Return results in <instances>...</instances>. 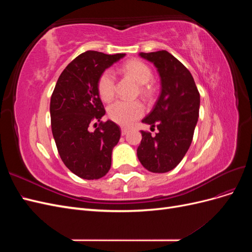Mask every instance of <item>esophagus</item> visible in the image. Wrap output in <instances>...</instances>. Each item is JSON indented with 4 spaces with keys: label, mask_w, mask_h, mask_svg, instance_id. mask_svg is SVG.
I'll return each mask as SVG.
<instances>
[{
    "label": "esophagus",
    "mask_w": 252,
    "mask_h": 252,
    "mask_svg": "<svg viewBox=\"0 0 252 252\" xmlns=\"http://www.w3.org/2000/svg\"><path fill=\"white\" fill-rule=\"evenodd\" d=\"M121 132H122V135H125V134L128 133V129L127 128H122Z\"/></svg>",
    "instance_id": "1"
}]
</instances>
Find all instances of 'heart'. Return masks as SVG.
<instances>
[{
    "label": "heart",
    "instance_id": "1",
    "mask_svg": "<svg viewBox=\"0 0 252 252\" xmlns=\"http://www.w3.org/2000/svg\"><path fill=\"white\" fill-rule=\"evenodd\" d=\"M123 70L132 77L141 85L143 95L150 94V87L147 85L152 79L150 67L139 60H131L123 66ZM97 91L104 101H110L116 94V77L111 70L104 71L97 82ZM144 113L142 103L138 101L119 100L114 102L108 109V114L112 121L123 126L130 125Z\"/></svg>",
    "mask_w": 252,
    "mask_h": 252
}]
</instances>
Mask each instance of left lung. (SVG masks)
I'll return each instance as SVG.
<instances>
[{"label": "left lung", "instance_id": "1", "mask_svg": "<svg viewBox=\"0 0 252 252\" xmlns=\"http://www.w3.org/2000/svg\"><path fill=\"white\" fill-rule=\"evenodd\" d=\"M154 64L161 78V94L154 109L142 122L158 132L141 131L139 161L155 173L168 172L185 157L192 142L200 109V94L191 73L166 50L140 52Z\"/></svg>", "mask_w": 252, "mask_h": 252}]
</instances>
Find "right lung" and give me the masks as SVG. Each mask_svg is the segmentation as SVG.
<instances>
[{"label": "right lung", "instance_id": "add662e5", "mask_svg": "<svg viewBox=\"0 0 252 252\" xmlns=\"http://www.w3.org/2000/svg\"><path fill=\"white\" fill-rule=\"evenodd\" d=\"M125 56L83 52L61 73L52 93L53 139L65 166L82 179H101L110 169L112 149L121 138V130L112 121H101L105 109L97 82L107 68ZM96 121L100 124L90 132V125Z\"/></svg>", "mask_w": 252, "mask_h": 252}]
</instances>
